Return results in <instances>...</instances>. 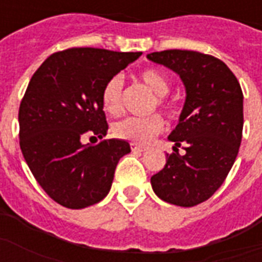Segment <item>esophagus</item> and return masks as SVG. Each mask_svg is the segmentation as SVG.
Masks as SVG:
<instances>
[{"label":"esophagus","instance_id":"esophagus-1","mask_svg":"<svg viewBox=\"0 0 262 262\" xmlns=\"http://www.w3.org/2000/svg\"><path fill=\"white\" fill-rule=\"evenodd\" d=\"M131 149L137 150V152H145L148 149V146H144V145H137V144H131Z\"/></svg>","mask_w":262,"mask_h":262}]
</instances>
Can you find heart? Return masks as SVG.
<instances>
[{
    "label": "heart",
    "instance_id": "b5f03b06",
    "mask_svg": "<svg viewBox=\"0 0 262 262\" xmlns=\"http://www.w3.org/2000/svg\"><path fill=\"white\" fill-rule=\"evenodd\" d=\"M139 79L156 95L152 110L156 106L166 114H173V106L166 100V95L170 92V78L159 68H146L139 72ZM124 79L121 75H113L104 83L102 91L103 108L110 114H118L123 108ZM165 128V121L159 114L149 117H125L113 124V134L117 138L125 139L133 144H146Z\"/></svg>",
    "mask_w": 262,
    "mask_h": 262
}]
</instances>
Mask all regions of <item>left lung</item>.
Here are the masks:
<instances>
[{"instance_id":"8db88e82","label":"left lung","mask_w":262,"mask_h":262,"mask_svg":"<svg viewBox=\"0 0 262 262\" xmlns=\"http://www.w3.org/2000/svg\"><path fill=\"white\" fill-rule=\"evenodd\" d=\"M146 57L177 72L187 92L179 124L169 135L173 152L150 184L160 200L194 207L215 194L236 160L243 135V92L230 68L213 55L165 50ZM180 146L184 155L178 154Z\"/></svg>"}]
</instances>
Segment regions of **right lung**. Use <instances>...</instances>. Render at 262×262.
Returning <instances> with one entry per match:
<instances>
[{"mask_svg": "<svg viewBox=\"0 0 262 262\" xmlns=\"http://www.w3.org/2000/svg\"><path fill=\"white\" fill-rule=\"evenodd\" d=\"M141 54L74 47L51 54L32 76L19 106V145L36 181L62 207L102 201L118 160L131 152L123 139L82 138L106 135L103 86Z\"/></svg>", "mask_w": 262, "mask_h": 262, "instance_id": "add662e5", "label": "right lung"}]
</instances>
